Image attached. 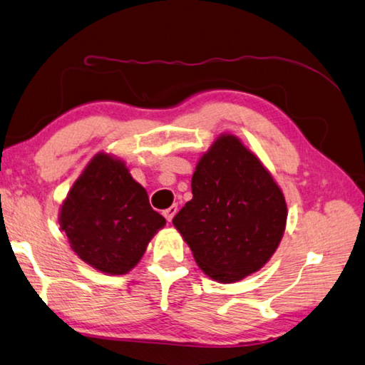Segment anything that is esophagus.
<instances>
[{"mask_svg":"<svg viewBox=\"0 0 365 365\" xmlns=\"http://www.w3.org/2000/svg\"><path fill=\"white\" fill-rule=\"evenodd\" d=\"M177 213V205L174 204V205H170L169 208H166V210L165 212H163V215H165V218L170 222V221H173V218H174V215Z\"/></svg>","mask_w":365,"mask_h":365,"instance_id":"obj_1","label":"esophagus"}]
</instances>
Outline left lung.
Wrapping results in <instances>:
<instances>
[{
  "label": "left lung",
  "instance_id": "1",
  "mask_svg": "<svg viewBox=\"0 0 365 365\" xmlns=\"http://www.w3.org/2000/svg\"><path fill=\"white\" fill-rule=\"evenodd\" d=\"M192 199L173 224L213 281L230 284L259 271L281 243L287 204L281 188L234 135H221L200 157Z\"/></svg>",
  "mask_w": 365,
  "mask_h": 365
}]
</instances>
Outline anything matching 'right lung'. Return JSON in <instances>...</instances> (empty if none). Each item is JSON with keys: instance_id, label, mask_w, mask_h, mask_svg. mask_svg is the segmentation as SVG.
Listing matches in <instances>:
<instances>
[{"instance_id": "1", "label": "right lung", "mask_w": 365, "mask_h": 365, "mask_svg": "<svg viewBox=\"0 0 365 365\" xmlns=\"http://www.w3.org/2000/svg\"><path fill=\"white\" fill-rule=\"evenodd\" d=\"M165 224L125 163L108 153L89 161L59 213L73 252L106 274L128 273Z\"/></svg>"}]
</instances>
